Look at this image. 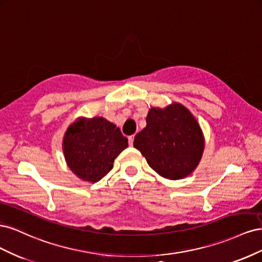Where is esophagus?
I'll use <instances>...</instances> for the list:
<instances>
[{
	"label": "esophagus",
	"mask_w": 262,
	"mask_h": 262,
	"mask_svg": "<svg viewBox=\"0 0 262 262\" xmlns=\"http://www.w3.org/2000/svg\"><path fill=\"white\" fill-rule=\"evenodd\" d=\"M128 141H129V145L132 146L133 145V141H134V136H131L128 138Z\"/></svg>",
	"instance_id": "34e87169"
}]
</instances>
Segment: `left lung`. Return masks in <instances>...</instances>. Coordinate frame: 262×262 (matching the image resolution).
<instances>
[{
  "mask_svg": "<svg viewBox=\"0 0 262 262\" xmlns=\"http://www.w3.org/2000/svg\"><path fill=\"white\" fill-rule=\"evenodd\" d=\"M133 146L158 175L178 180L190 175L199 164L204 138L193 115L172 102L164 109L148 110L146 126L134 138Z\"/></svg>",
  "mask_w": 262,
  "mask_h": 262,
  "instance_id": "8db88e82",
  "label": "left lung"
}]
</instances>
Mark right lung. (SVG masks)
<instances>
[{
	"instance_id": "right-lung-1",
	"label": "right lung",
	"mask_w": 262,
	"mask_h": 262,
	"mask_svg": "<svg viewBox=\"0 0 262 262\" xmlns=\"http://www.w3.org/2000/svg\"><path fill=\"white\" fill-rule=\"evenodd\" d=\"M125 147L128 139L102 117L78 118L68 128L62 143L69 168L90 182L105 177Z\"/></svg>"
}]
</instances>
